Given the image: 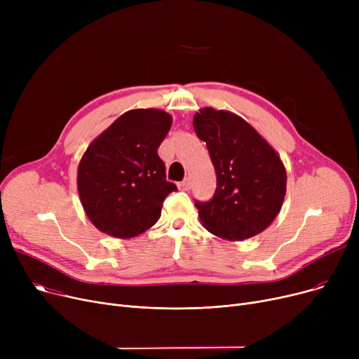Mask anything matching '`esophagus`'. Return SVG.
<instances>
[{
  "label": "esophagus",
  "instance_id": "obj_1",
  "mask_svg": "<svg viewBox=\"0 0 359 359\" xmlns=\"http://www.w3.org/2000/svg\"><path fill=\"white\" fill-rule=\"evenodd\" d=\"M179 189L180 191H189L191 189V180L186 179L182 183H179Z\"/></svg>",
  "mask_w": 359,
  "mask_h": 359
}]
</instances>
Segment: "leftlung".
<instances>
[{"mask_svg":"<svg viewBox=\"0 0 359 359\" xmlns=\"http://www.w3.org/2000/svg\"><path fill=\"white\" fill-rule=\"evenodd\" d=\"M194 128L206 142L217 173L212 199L195 202L205 229L230 241L268 229L287 192V172L276 151L252 125L227 110L201 109Z\"/></svg>","mask_w":359,"mask_h":359,"instance_id":"obj_1","label":"left lung"}]
</instances>
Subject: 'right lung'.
Returning <instances> with one entry per match:
<instances>
[{"instance_id":"right-lung-1","label":"right lung","mask_w":359,"mask_h":359,"mask_svg":"<svg viewBox=\"0 0 359 359\" xmlns=\"http://www.w3.org/2000/svg\"><path fill=\"white\" fill-rule=\"evenodd\" d=\"M172 116L158 109L123 113L94 140L79 164L77 187L94 227L116 238L135 237L158 221L167 195L177 191L165 180L157 149Z\"/></svg>"}]
</instances>
